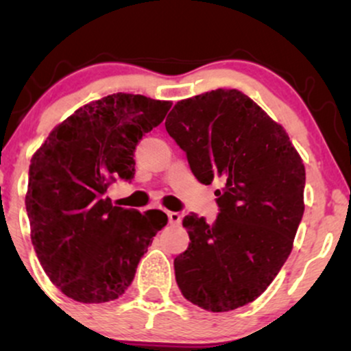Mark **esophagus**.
<instances>
[{
  "mask_svg": "<svg viewBox=\"0 0 351 351\" xmlns=\"http://www.w3.org/2000/svg\"><path fill=\"white\" fill-rule=\"evenodd\" d=\"M168 221H170L171 224H180L181 223V215H180V213H175V211H168Z\"/></svg>",
  "mask_w": 351,
  "mask_h": 351,
  "instance_id": "obj_1",
  "label": "esophagus"
}]
</instances>
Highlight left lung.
I'll return each mask as SVG.
<instances>
[{
  "label": "left lung",
  "instance_id": "obj_1",
  "mask_svg": "<svg viewBox=\"0 0 351 351\" xmlns=\"http://www.w3.org/2000/svg\"><path fill=\"white\" fill-rule=\"evenodd\" d=\"M165 127L201 183L224 180L215 223L184 216L191 243L175 259L176 284L209 312L243 307L292 251L305 209L304 162L284 127L236 88L180 100Z\"/></svg>",
  "mask_w": 351,
  "mask_h": 351
}]
</instances>
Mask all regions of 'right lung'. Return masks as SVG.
I'll return each mask as SVG.
<instances>
[{"label": "right lung", "instance_id": "obj_1", "mask_svg": "<svg viewBox=\"0 0 351 351\" xmlns=\"http://www.w3.org/2000/svg\"><path fill=\"white\" fill-rule=\"evenodd\" d=\"M170 107L145 95H107L56 125L34 152L26 193L31 241L44 272L72 300L119 299L167 226L160 209L114 206L106 191L119 178H134L136 143Z\"/></svg>", "mask_w": 351, "mask_h": 351}]
</instances>
